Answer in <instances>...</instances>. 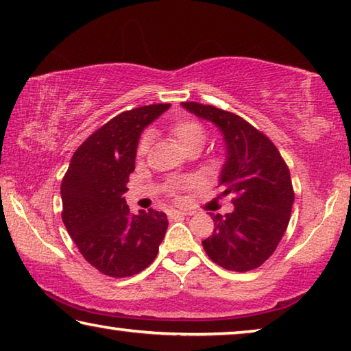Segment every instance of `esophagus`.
<instances>
[{"label":"esophagus","mask_w":351,"mask_h":351,"mask_svg":"<svg viewBox=\"0 0 351 351\" xmlns=\"http://www.w3.org/2000/svg\"><path fill=\"white\" fill-rule=\"evenodd\" d=\"M187 212H181V210H170L169 212V218H180V217H186Z\"/></svg>","instance_id":"obj_1"}]
</instances>
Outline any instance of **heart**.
I'll list each match as a JSON object with an SVG mask.
<instances>
[{
    "instance_id": "heart-1",
    "label": "heart",
    "mask_w": 351,
    "mask_h": 351,
    "mask_svg": "<svg viewBox=\"0 0 351 351\" xmlns=\"http://www.w3.org/2000/svg\"><path fill=\"white\" fill-rule=\"evenodd\" d=\"M170 134L184 152L190 150V148H198L201 152V148L204 147L206 139H207L206 128L201 125L198 121H193V119H181V121H176L175 123H171ZM148 144H150V138H148V136H144L142 141L139 142V148H138L139 154L147 153Z\"/></svg>"
}]
</instances>
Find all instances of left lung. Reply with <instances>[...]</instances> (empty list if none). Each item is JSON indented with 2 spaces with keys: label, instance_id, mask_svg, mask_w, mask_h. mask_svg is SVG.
Segmentation results:
<instances>
[{
  "label": "left lung",
  "instance_id": "8db88e82",
  "mask_svg": "<svg viewBox=\"0 0 351 351\" xmlns=\"http://www.w3.org/2000/svg\"><path fill=\"white\" fill-rule=\"evenodd\" d=\"M182 108L212 122L223 134L226 161L219 173L221 197L234 195V210L210 213L213 232L203 240L212 261L246 272L263 265L288 228L294 190L276 145L234 112L212 105L182 102Z\"/></svg>",
  "mask_w": 351,
  "mask_h": 351
}]
</instances>
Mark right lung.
<instances>
[{"mask_svg":"<svg viewBox=\"0 0 351 351\" xmlns=\"http://www.w3.org/2000/svg\"><path fill=\"white\" fill-rule=\"evenodd\" d=\"M170 108L123 111L77 148L62 181V218L88 263L110 277H130L156 258L169 219L150 209L132 213L122 197L134 171L144 128Z\"/></svg>","mask_w":351,"mask_h":351,"instance_id":"obj_1","label":"right lung"}]
</instances>
